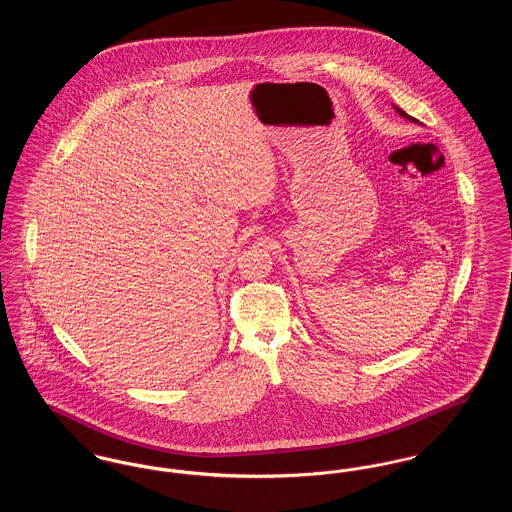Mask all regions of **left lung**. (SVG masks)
Returning a JSON list of instances; mask_svg holds the SVG:
<instances>
[{
  "label": "left lung",
  "instance_id": "8db88e82",
  "mask_svg": "<svg viewBox=\"0 0 512 512\" xmlns=\"http://www.w3.org/2000/svg\"><path fill=\"white\" fill-rule=\"evenodd\" d=\"M395 111H397V113H399V115H401V117H405V119H409V121L416 122V119H413V117H409V115H407V113H405V111H401V109H399V107H395Z\"/></svg>",
  "mask_w": 512,
  "mask_h": 512
}]
</instances>
